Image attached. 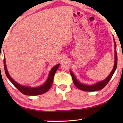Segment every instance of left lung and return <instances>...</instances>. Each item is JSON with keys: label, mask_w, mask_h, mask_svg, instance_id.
Masks as SVG:
<instances>
[{"label": "left lung", "mask_w": 123, "mask_h": 123, "mask_svg": "<svg viewBox=\"0 0 123 123\" xmlns=\"http://www.w3.org/2000/svg\"><path fill=\"white\" fill-rule=\"evenodd\" d=\"M114 43H115V64H114V66L113 68V69L111 72V73L109 74L108 77L105 79L104 80H102L101 82H98L96 84L92 85V86H88V85H86L84 84H82L80 83V82H78V80H76L75 77L72 72L70 71V75H72V80H73V82L74 85L75 86V87L78 89H80V90L84 91H98L101 90V89L104 88L105 87L109 80H111V78H112V75H113L114 72H115L116 69L117 67V45H116L115 41L114 40Z\"/></svg>", "instance_id": "obj_1"}]
</instances>
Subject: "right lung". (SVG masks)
<instances>
[{"instance_id": "add662e5", "label": "right lung", "mask_w": 123, "mask_h": 123, "mask_svg": "<svg viewBox=\"0 0 123 123\" xmlns=\"http://www.w3.org/2000/svg\"><path fill=\"white\" fill-rule=\"evenodd\" d=\"M60 64H57L53 67L51 69V71L50 72L49 75L48 79L47 80L46 82L43 84L41 86L36 87V88H31V87H26V86H23L19 85V84L17 83L16 81H14L11 77L10 76L9 73H8L7 69H6V59H5V57H4V70L5 73L7 77V78L9 79V80L11 81L13 85L21 92L22 93L26 95H29V96H36L39 95L43 94L48 91L49 90L51 87L53 83L54 80V77L55 72L58 70V69L59 67Z\"/></svg>"}]
</instances>
